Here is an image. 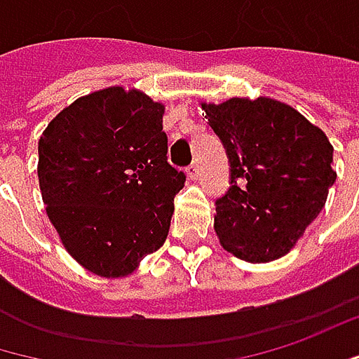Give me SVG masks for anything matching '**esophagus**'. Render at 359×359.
<instances>
[{"mask_svg":"<svg viewBox=\"0 0 359 359\" xmlns=\"http://www.w3.org/2000/svg\"><path fill=\"white\" fill-rule=\"evenodd\" d=\"M187 175L191 177L193 180H197L201 177V166L199 164H191L189 168H187Z\"/></svg>","mask_w":359,"mask_h":359,"instance_id":"34e87169","label":"esophagus"}]
</instances>
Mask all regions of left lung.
Listing matches in <instances>:
<instances>
[{"mask_svg":"<svg viewBox=\"0 0 359 359\" xmlns=\"http://www.w3.org/2000/svg\"><path fill=\"white\" fill-rule=\"evenodd\" d=\"M223 142L231 184L215 203L223 250L252 264L288 254L321 213L337 179L333 146L294 107L270 97L201 103Z\"/></svg>","mask_w":359,"mask_h":359,"instance_id":"left-lung-1","label":"left lung"}]
</instances>
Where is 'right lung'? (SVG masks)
I'll list each match as a JSON object with an SVG mask.
<instances>
[{"label":"right lung","mask_w":359,"mask_h":359,"mask_svg":"<svg viewBox=\"0 0 359 359\" xmlns=\"http://www.w3.org/2000/svg\"><path fill=\"white\" fill-rule=\"evenodd\" d=\"M164 105L137 89L79 97L38 142V182L65 250L123 278L164 243L184 172L168 164Z\"/></svg>","instance_id":"obj_1"}]
</instances>
